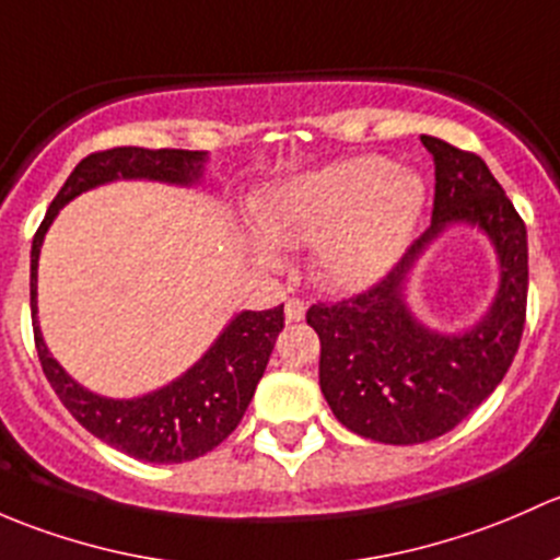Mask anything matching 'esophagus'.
<instances>
[{"label":"esophagus","instance_id":"34e87169","mask_svg":"<svg viewBox=\"0 0 560 560\" xmlns=\"http://www.w3.org/2000/svg\"><path fill=\"white\" fill-rule=\"evenodd\" d=\"M304 315H307V302H304V299H299V296L288 299V302H285V318L291 323H299V320H304Z\"/></svg>","mask_w":560,"mask_h":560}]
</instances>
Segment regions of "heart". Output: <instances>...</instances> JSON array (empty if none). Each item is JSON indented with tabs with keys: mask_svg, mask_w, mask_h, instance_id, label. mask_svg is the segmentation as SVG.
<instances>
[{
	"mask_svg": "<svg viewBox=\"0 0 560 560\" xmlns=\"http://www.w3.org/2000/svg\"><path fill=\"white\" fill-rule=\"evenodd\" d=\"M423 205V183L380 155L342 161L299 177L258 201L264 237L282 247H315L318 278L361 288L385 272Z\"/></svg>",
	"mask_w": 560,
	"mask_h": 560,
	"instance_id": "heart-1",
	"label": "heart"
}]
</instances>
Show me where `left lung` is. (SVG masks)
Wrapping results in <instances>:
<instances>
[{
  "mask_svg": "<svg viewBox=\"0 0 560 560\" xmlns=\"http://www.w3.org/2000/svg\"><path fill=\"white\" fill-rule=\"evenodd\" d=\"M420 140L434 155L431 226L377 282L307 310L320 337L328 407L345 429L385 445H420L453 431L504 380L526 326V223L480 155L436 137ZM458 220L477 222L494 240L502 285L486 322L442 338L408 318L400 282L417 253Z\"/></svg>",
  "mask_w": 560,
  "mask_h": 560,
  "instance_id": "1",
  "label": "left lung"
}]
</instances>
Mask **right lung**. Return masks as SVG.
<instances>
[{
    "instance_id": "obj_1",
    "label": "right lung",
    "mask_w": 560,
    "mask_h": 560,
    "mask_svg": "<svg viewBox=\"0 0 560 560\" xmlns=\"http://www.w3.org/2000/svg\"><path fill=\"white\" fill-rule=\"evenodd\" d=\"M201 151L180 148H107L89 153L56 199L50 201L32 242V326L34 348L50 388L83 429L113 445L115 451L151 464H183L210 453L240 425L253 399L258 380L272 355L275 339L285 326L282 304L261 313H242L229 323L205 359L188 369L180 380L151 396L131 401H113L89 394L54 361L37 328V258L45 232L56 212L78 194L118 180V177H151L166 183H191L199 177Z\"/></svg>"
}]
</instances>
